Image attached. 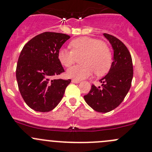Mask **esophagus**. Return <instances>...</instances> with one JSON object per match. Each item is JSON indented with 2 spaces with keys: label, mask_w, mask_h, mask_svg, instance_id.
I'll use <instances>...</instances> for the list:
<instances>
[{
  "label": "esophagus",
  "mask_w": 152,
  "mask_h": 152,
  "mask_svg": "<svg viewBox=\"0 0 152 152\" xmlns=\"http://www.w3.org/2000/svg\"><path fill=\"white\" fill-rule=\"evenodd\" d=\"M72 83H75V84H78L80 82V81L79 80H76V79H72Z\"/></svg>",
  "instance_id": "obj_1"
}]
</instances>
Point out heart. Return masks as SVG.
<instances>
[{"label":"heart","mask_w":152,"mask_h":152,"mask_svg":"<svg viewBox=\"0 0 152 152\" xmlns=\"http://www.w3.org/2000/svg\"><path fill=\"white\" fill-rule=\"evenodd\" d=\"M70 46L72 50L61 48L58 51L59 62L65 67L71 66L77 58H81L82 65L73 66L66 72L67 76L76 80H82L93 74L103 75L110 70L112 55L109 48L102 41L89 37H81L73 39Z\"/></svg>","instance_id":"b5f03b06"}]
</instances>
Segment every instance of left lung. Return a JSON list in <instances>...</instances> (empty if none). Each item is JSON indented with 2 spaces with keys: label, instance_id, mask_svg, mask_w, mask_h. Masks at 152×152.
<instances>
[{
  "label": "left lung",
  "instance_id": "8db88e82",
  "mask_svg": "<svg viewBox=\"0 0 152 152\" xmlns=\"http://www.w3.org/2000/svg\"><path fill=\"white\" fill-rule=\"evenodd\" d=\"M113 49V62L108 73L100 79L102 87L92 85L84 96L86 103L99 113H108L118 107L131 87L133 65L129 51L123 42L113 35L104 34Z\"/></svg>",
  "mask_w": 152,
  "mask_h": 152
}]
</instances>
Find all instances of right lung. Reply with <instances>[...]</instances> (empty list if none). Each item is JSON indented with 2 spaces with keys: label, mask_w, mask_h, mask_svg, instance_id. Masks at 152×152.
I'll list each match as a JSON object with an SVG mask.
<instances>
[{
  "label": "right lung",
  "mask_w": 152,
  "mask_h": 152,
  "mask_svg": "<svg viewBox=\"0 0 152 152\" xmlns=\"http://www.w3.org/2000/svg\"><path fill=\"white\" fill-rule=\"evenodd\" d=\"M70 37L65 34L44 32L30 39L21 50L16 69L18 88L24 102L35 111L53 110L71 82L52 79L65 72L57 53Z\"/></svg>",
  "instance_id": "1"
}]
</instances>
